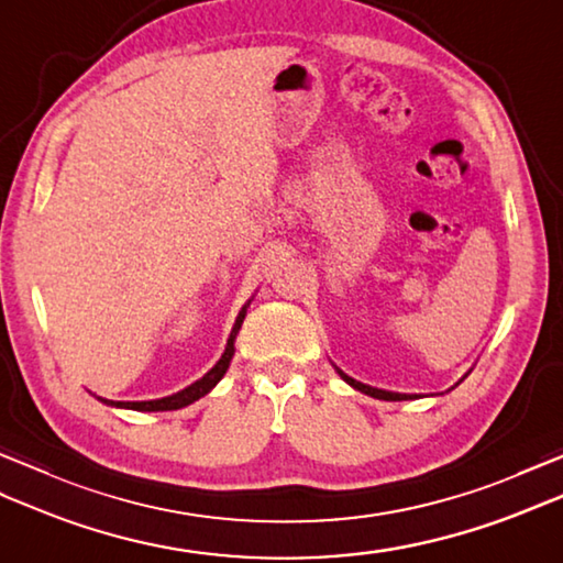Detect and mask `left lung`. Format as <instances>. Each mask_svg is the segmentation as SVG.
Listing matches in <instances>:
<instances>
[{"label": "left lung", "instance_id": "obj_1", "mask_svg": "<svg viewBox=\"0 0 563 563\" xmlns=\"http://www.w3.org/2000/svg\"><path fill=\"white\" fill-rule=\"evenodd\" d=\"M339 375L349 382L351 387H355L357 391H363V394H367V397H375V399H382V401H406V399H413L416 394H397V391H385V389H375V387H367V385H363V382H355L353 377H349V375H343L341 369H339Z\"/></svg>", "mask_w": 563, "mask_h": 563}]
</instances>
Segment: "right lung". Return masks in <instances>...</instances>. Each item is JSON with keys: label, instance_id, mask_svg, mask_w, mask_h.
Instances as JSON below:
<instances>
[{"label": "right lung", "instance_id": "1", "mask_svg": "<svg viewBox=\"0 0 563 563\" xmlns=\"http://www.w3.org/2000/svg\"><path fill=\"white\" fill-rule=\"evenodd\" d=\"M242 321H244V309H242V314H239V319H236V324H234V329L230 333V341H227V349H224L222 357L218 361V365H214L206 377H200L198 382H194V385H190V387L172 394V397L154 399V401H106V399L103 401L111 404V406H121V409H133V411H176V409H184V406H188V404L198 401L200 397H206V394L222 379V375L227 373V367H230V361H232V355H234V336H236L239 327H242Z\"/></svg>", "mask_w": 563, "mask_h": 563}]
</instances>
